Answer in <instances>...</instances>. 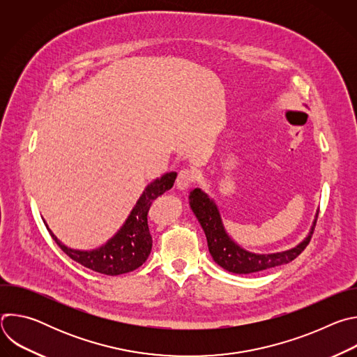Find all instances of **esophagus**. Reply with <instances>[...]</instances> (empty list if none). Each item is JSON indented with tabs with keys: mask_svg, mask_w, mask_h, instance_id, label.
Wrapping results in <instances>:
<instances>
[{
	"mask_svg": "<svg viewBox=\"0 0 357 357\" xmlns=\"http://www.w3.org/2000/svg\"><path fill=\"white\" fill-rule=\"evenodd\" d=\"M196 178H197L196 171H193V169H182L178 174V178H176L178 189H181V190L188 189L196 181Z\"/></svg>",
	"mask_w": 357,
	"mask_h": 357,
	"instance_id": "34e87169",
	"label": "esophagus"
}]
</instances>
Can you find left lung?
<instances>
[{
    "label": "left lung",
    "mask_w": 357,
    "mask_h": 357,
    "mask_svg": "<svg viewBox=\"0 0 357 357\" xmlns=\"http://www.w3.org/2000/svg\"><path fill=\"white\" fill-rule=\"evenodd\" d=\"M189 205L195 216L197 218L203 231L206 234L208 247L213 260L222 268L234 274L259 273L292 261L310 244L314 227L317 225L315 219L308 237L291 250L273 254H256L241 248L230 238L223 227L216 203L202 189L195 188L190 192Z\"/></svg>",
    "instance_id": "8db88e82"
}]
</instances>
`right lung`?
Returning <instances> with one entry per match:
<instances>
[{"label":"right lung","mask_w":357,"mask_h":357,"mask_svg":"<svg viewBox=\"0 0 357 357\" xmlns=\"http://www.w3.org/2000/svg\"><path fill=\"white\" fill-rule=\"evenodd\" d=\"M175 179L176 172H168L161 178L155 179L154 182H151L137 200V205L134 206L128 219L117 231V234L112 237L105 245L96 250L82 251L69 248L68 245L62 244L58 237L50 231L45 220L43 223L55 243L76 263L100 274H126L141 267L148 259L152 248V237L148 227V212L151 203L164 192L171 189Z\"/></svg>","instance_id":"1"}]
</instances>
